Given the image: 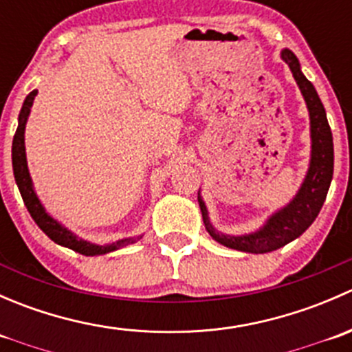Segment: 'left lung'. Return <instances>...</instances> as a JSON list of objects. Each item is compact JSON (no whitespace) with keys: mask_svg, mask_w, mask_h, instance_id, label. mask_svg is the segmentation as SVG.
<instances>
[{"mask_svg":"<svg viewBox=\"0 0 352 352\" xmlns=\"http://www.w3.org/2000/svg\"><path fill=\"white\" fill-rule=\"evenodd\" d=\"M283 61L289 66L301 95L307 102L308 113H310V138H311V155L310 166L305 175L303 184L296 196L289 202L269 216L265 225L258 228L257 232L248 233V235H223L214 226L211 225L208 216V208L202 201L199 192L197 201L202 212V221L209 235L218 243L225 245L228 248H235L240 252L248 254H265V252H274L278 248L285 247L286 243L293 242L294 239L307 232L308 226L315 221V218L320 212L327 197L330 182H332L333 173V143L332 131H330L327 113H325L322 100L318 98L317 90L314 85L305 78L301 73L300 61L289 49L281 51Z\"/></svg>","mask_w":352,"mask_h":352,"instance_id":"obj_1","label":"left lung"}]
</instances>
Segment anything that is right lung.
<instances>
[{
	"label": "right lung",
	"mask_w": 352,
	"mask_h": 352,
	"mask_svg": "<svg viewBox=\"0 0 352 352\" xmlns=\"http://www.w3.org/2000/svg\"><path fill=\"white\" fill-rule=\"evenodd\" d=\"M37 95V90L30 91L25 98L22 110H20L19 116V127H16V133L13 136V146H12V162H13V175H15V182L19 186L20 194H22V199L27 206L28 212L34 218V221L37 223L38 228L58 245H63V247L71 248V250L78 252L81 255H104L109 254V252L117 250V248H122L126 245H131L138 242L140 239H143V235L131 236V239H122L117 240V242L109 243V245H97L87 242L83 239H78L74 233H71L69 230L65 228L58 219L52 218L45 208L42 206V202L38 201L37 194L34 190V184H32L30 173H28L27 166V155H25V124H27L28 116H30L32 104H34V98Z\"/></svg>",
	"instance_id": "obj_1"
}]
</instances>
